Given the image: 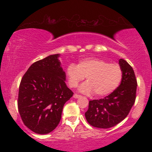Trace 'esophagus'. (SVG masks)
<instances>
[{"instance_id": "esophagus-1", "label": "esophagus", "mask_w": 152, "mask_h": 152, "mask_svg": "<svg viewBox=\"0 0 152 152\" xmlns=\"http://www.w3.org/2000/svg\"><path fill=\"white\" fill-rule=\"evenodd\" d=\"M81 96L78 95V94H74V99H78V98H80Z\"/></svg>"}]
</instances>
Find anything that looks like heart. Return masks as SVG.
<instances>
[{
  "label": "heart",
  "mask_w": 152,
  "mask_h": 152,
  "mask_svg": "<svg viewBox=\"0 0 152 152\" xmlns=\"http://www.w3.org/2000/svg\"><path fill=\"white\" fill-rule=\"evenodd\" d=\"M66 74L71 87H76L86 77L88 81L80 86L79 91L87 95L96 92V95L104 96L119 86L123 72L118 64H109L100 58H86L80 61L77 66L69 64Z\"/></svg>",
  "instance_id": "heart-1"
}]
</instances>
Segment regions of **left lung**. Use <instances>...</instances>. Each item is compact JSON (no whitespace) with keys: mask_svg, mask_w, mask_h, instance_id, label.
<instances>
[{"mask_svg":"<svg viewBox=\"0 0 152 152\" xmlns=\"http://www.w3.org/2000/svg\"><path fill=\"white\" fill-rule=\"evenodd\" d=\"M123 72L121 83L105 98L89 101L85 113L87 121L96 128L108 129L123 121L136 99L137 82L132 67L124 59L118 61Z\"/></svg>","mask_w":152,"mask_h":152,"instance_id":"obj_1","label":"left lung"}]
</instances>
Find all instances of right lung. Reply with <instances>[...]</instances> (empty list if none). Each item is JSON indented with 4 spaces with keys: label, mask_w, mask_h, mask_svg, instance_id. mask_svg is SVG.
<instances>
[{
    "label": "right lung",
    "mask_w": 152,
    "mask_h": 152,
    "mask_svg": "<svg viewBox=\"0 0 152 152\" xmlns=\"http://www.w3.org/2000/svg\"><path fill=\"white\" fill-rule=\"evenodd\" d=\"M59 56L53 54L34 63L19 86V114L24 124L38 134L56 128L64 104L74 94L65 83L66 73Z\"/></svg>",
    "instance_id": "right-lung-1"
}]
</instances>
